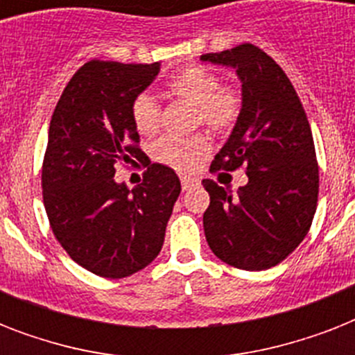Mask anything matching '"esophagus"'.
<instances>
[{
	"label": "esophagus",
	"instance_id": "1",
	"mask_svg": "<svg viewBox=\"0 0 355 355\" xmlns=\"http://www.w3.org/2000/svg\"><path fill=\"white\" fill-rule=\"evenodd\" d=\"M180 182H182L184 191H188V189L195 188V186H199V180H197V178H193V177H188V175L180 177Z\"/></svg>",
	"mask_w": 355,
	"mask_h": 355
}]
</instances>
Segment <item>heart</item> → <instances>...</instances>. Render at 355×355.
I'll return each instance as SVG.
<instances>
[{"mask_svg":"<svg viewBox=\"0 0 355 355\" xmlns=\"http://www.w3.org/2000/svg\"><path fill=\"white\" fill-rule=\"evenodd\" d=\"M166 94L193 107V127L202 125L214 134H228L241 116V90L236 85H221V77L205 66L193 64L173 73L166 83ZM130 119L141 136H153L160 130V105L150 94L141 92L130 103ZM208 150L210 144L205 134H191L188 138H160L150 147V155L156 162L173 169L189 171Z\"/></svg>","mask_w":355,"mask_h":355,"instance_id":"1","label":"heart"}]
</instances>
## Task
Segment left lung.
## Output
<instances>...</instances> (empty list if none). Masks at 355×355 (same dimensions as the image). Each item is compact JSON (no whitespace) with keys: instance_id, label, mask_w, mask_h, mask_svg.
<instances>
[{"instance_id":"1","label":"left lung","mask_w":355,"mask_h":355,"mask_svg":"<svg viewBox=\"0 0 355 355\" xmlns=\"http://www.w3.org/2000/svg\"><path fill=\"white\" fill-rule=\"evenodd\" d=\"M202 60L232 66L243 83V110L210 171L245 169L232 193L202 180L210 195L206 241L225 263L245 270L275 267L302 243L319 200V164L308 116L284 69L252 44Z\"/></svg>"}]
</instances>
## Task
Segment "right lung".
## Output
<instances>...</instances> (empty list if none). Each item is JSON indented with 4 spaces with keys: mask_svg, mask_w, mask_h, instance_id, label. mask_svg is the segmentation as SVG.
<instances>
[{
    "mask_svg": "<svg viewBox=\"0 0 355 355\" xmlns=\"http://www.w3.org/2000/svg\"><path fill=\"white\" fill-rule=\"evenodd\" d=\"M160 64L90 60L77 69L49 123L42 195L57 241L75 263L103 278H125L158 256L180 180L149 164L134 189L116 182V166L145 155L130 103Z\"/></svg>",
    "mask_w": 355,
    "mask_h": 355,
    "instance_id": "add662e5",
    "label": "right lung"
}]
</instances>
